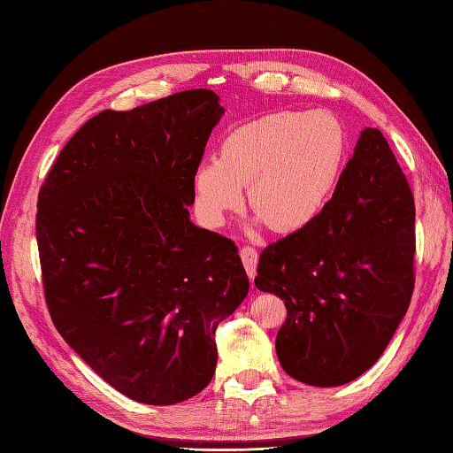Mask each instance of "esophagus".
<instances>
[{
    "label": "esophagus",
    "mask_w": 453,
    "mask_h": 453,
    "mask_svg": "<svg viewBox=\"0 0 453 453\" xmlns=\"http://www.w3.org/2000/svg\"><path fill=\"white\" fill-rule=\"evenodd\" d=\"M242 261H243V266H245L249 278L253 280L255 274H257V265H258V255H257L253 247H243L242 249Z\"/></svg>",
    "instance_id": "34e87169"
}]
</instances>
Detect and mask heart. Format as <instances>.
Listing matches in <instances>:
<instances>
[{"label": "heart", "instance_id": "heart-1", "mask_svg": "<svg viewBox=\"0 0 453 453\" xmlns=\"http://www.w3.org/2000/svg\"><path fill=\"white\" fill-rule=\"evenodd\" d=\"M346 134L331 112L276 111L229 130L216 161L192 173L198 218L224 226L249 202L274 232H297L321 214L339 180Z\"/></svg>", "mask_w": 453, "mask_h": 453}]
</instances>
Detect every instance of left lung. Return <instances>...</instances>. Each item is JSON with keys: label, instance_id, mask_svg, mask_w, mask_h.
I'll return each instance as SVG.
<instances>
[{"label": "left lung", "instance_id": "1", "mask_svg": "<svg viewBox=\"0 0 453 453\" xmlns=\"http://www.w3.org/2000/svg\"><path fill=\"white\" fill-rule=\"evenodd\" d=\"M412 258L415 198L383 134L364 128L321 214L258 258L255 286L288 310L284 372L336 388L370 370L409 310Z\"/></svg>", "mask_w": 453, "mask_h": 453}]
</instances>
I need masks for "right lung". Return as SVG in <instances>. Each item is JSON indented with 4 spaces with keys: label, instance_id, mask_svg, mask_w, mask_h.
Instances as JSON below:
<instances>
[{
    "label": "right lung",
    "instance_id": "1",
    "mask_svg": "<svg viewBox=\"0 0 453 453\" xmlns=\"http://www.w3.org/2000/svg\"><path fill=\"white\" fill-rule=\"evenodd\" d=\"M224 107L190 89L103 111L38 192L48 311L89 368L146 405H175L216 372L218 325L249 294L237 247L196 227L192 173Z\"/></svg>",
    "mask_w": 453,
    "mask_h": 453
}]
</instances>
